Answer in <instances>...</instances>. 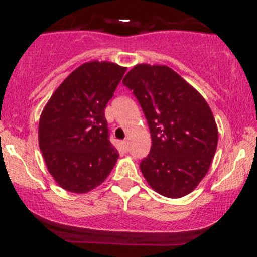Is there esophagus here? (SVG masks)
Segmentation results:
<instances>
[{
	"label": "esophagus",
	"instance_id": "1",
	"mask_svg": "<svg viewBox=\"0 0 257 257\" xmlns=\"http://www.w3.org/2000/svg\"><path fill=\"white\" fill-rule=\"evenodd\" d=\"M123 149L125 150V151H128V147H129V141L128 140H124L123 141Z\"/></svg>",
	"mask_w": 257,
	"mask_h": 257
}]
</instances>
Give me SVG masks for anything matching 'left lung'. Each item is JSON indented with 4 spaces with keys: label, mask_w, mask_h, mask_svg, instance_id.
Here are the masks:
<instances>
[{
    "label": "left lung",
    "mask_w": 257,
    "mask_h": 257,
    "mask_svg": "<svg viewBox=\"0 0 257 257\" xmlns=\"http://www.w3.org/2000/svg\"><path fill=\"white\" fill-rule=\"evenodd\" d=\"M123 84L138 99L151 133V151L140 163L147 184L168 198L191 193L208 173L219 140L208 102L166 65H135Z\"/></svg>",
    "instance_id": "1"
}]
</instances>
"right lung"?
<instances>
[{"label": "right lung", "mask_w": 257, "mask_h": 257, "mask_svg": "<svg viewBox=\"0 0 257 257\" xmlns=\"http://www.w3.org/2000/svg\"><path fill=\"white\" fill-rule=\"evenodd\" d=\"M125 71L110 61L82 64L44 106L38 145L49 174L69 192L87 193L98 187L118 159L108 140L105 107Z\"/></svg>", "instance_id": "add662e5"}]
</instances>
